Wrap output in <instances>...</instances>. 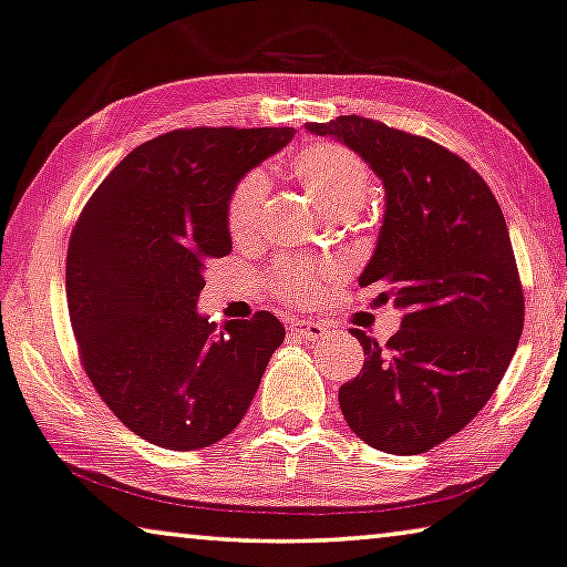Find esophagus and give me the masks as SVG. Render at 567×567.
Masks as SVG:
<instances>
[{"label":"esophagus","mask_w":567,"mask_h":567,"mask_svg":"<svg viewBox=\"0 0 567 567\" xmlns=\"http://www.w3.org/2000/svg\"><path fill=\"white\" fill-rule=\"evenodd\" d=\"M289 329L293 331V333H299L301 339H306V341H317V339H321L323 333H327V327H323V323H319V321H311V319H301V321H291L289 323Z\"/></svg>","instance_id":"obj_1"}]
</instances>
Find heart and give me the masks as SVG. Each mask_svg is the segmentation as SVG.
I'll return each instance as SVG.
<instances>
[{
	"label": "heart",
	"mask_w": 567,
	"mask_h": 567,
	"mask_svg": "<svg viewBox=\"0 0 567 567\" xmlns=\"http://www.w3.org/2000/svg\"><path fill=\"white\" fill-rule=\"evenodd\" d=\"M291 173L306 190L311 193L317 206L333 216H351L364 206L371 190V175L367 163L349 151V147L329 141L303 145L291 157ZM268 183L261 171H250L230 190L226 223L230 238L236 244H246L256 236L258 220L266 203ZM341 278L339 266L317 261H281L261 276V286L284 303L311 306L321 299V293Z\"/></svg>",
	"instance_id": "heart-1"
}]
</instances>
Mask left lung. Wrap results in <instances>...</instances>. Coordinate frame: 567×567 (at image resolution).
Returning a JSON list of instances; mask_svg holds the SVG:
<instances>
[{
	"instance_id": "8db88e82",
	"label": "left lung",
	"mask_w": 567,
	"mask_h": 567,
	"mask_svg": "<svg viewBox=\"0 0 567 567\" xmlns=\"http://www.w3.org/2000/svg\"><path fill=\"white\" fill-rule=\"evenodd\" d=\"M306 130L344 141L382 178L384 226L359 286L404 309L386 344L354 329L367 359L339 389L341 414L371 447L426 452L487 404L523 333L505 216L482 175L430 137L359 115Z\"/></svg>"
}]
</instances>
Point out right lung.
<instances>
[{
  "label": "right lung",
  "mask_w": 567,
  "mask_h": 567,
  "mask_svg": "<svg viewBox=\"0 0 567 567\" xmlns=\"http://www.w3.org/2000/svg\"><path fill=\"white\" fill-rule=\"evenodd\" d=\"M293 127H178L137 145L74 223L64 286L80 364L127 430L210 447L244 420L286 331L274 313L216 327L203 268L230 254L226 208Z\"/></svg>",
  "instance_id": "obj_1"
}]
</instances>
